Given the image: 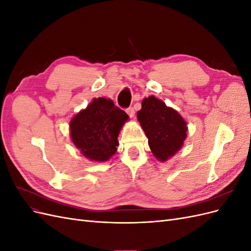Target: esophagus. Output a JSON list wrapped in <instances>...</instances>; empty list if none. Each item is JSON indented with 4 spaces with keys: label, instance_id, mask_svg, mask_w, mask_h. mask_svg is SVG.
Wrapping results in <instances>:
<instances>
[{
    "label": "esophagus",
    "instance_id": "esophagus-1",
    "mask_svg": "<svg viewBox=\"0 0 251 251\" xmlns=\"http://www.w3.org/2000/svg\"><path fill=\"white\" fill-rule=\"evenodd\" d=\"M126 114L130 117H134L135 116V111H134V109L133 108H127L126 110Z\"/></svg>",
    "mask_w": 251,
    "mask_h": 251
}]
</instances>
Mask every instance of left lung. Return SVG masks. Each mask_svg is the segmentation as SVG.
<instances>
[{
    "label": "left lung",
    "instance_id": "left-lung-1",
    "mask_svg": "<svg viewBox=\"0 0 251 251\" xmlns=\"http://www.w3.org/2000/svg\"><path fill=\"white\" fill-rule=\"evenodd\" d=\"M137 118L149 139V147L157 160H169L183 146L187 126L180 114L155 96L142 100Z\"/></svg>",
    "mask_w": 251,
    "mask_h": 251
}]
</instances>
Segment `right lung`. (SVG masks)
I'll use <instances>...</instances> for the list:
<instances>
[{"mask_svg":"<svg viewBox=\"0 0 251 251\" xmlns=\"http://www.w3.org/2000/svg\"><path fill=\"white\" fill-rule=\"evenodd\" d=\"M127 114L104 97L94 98L70 121L72 142L91 161L103 162L116 153Z\"/></svg>","mask_w":251,"mask_h":251,"instance_id":"obj_1","label":"right lung"}]
</instances>
